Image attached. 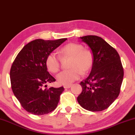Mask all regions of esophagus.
Returning a JSON list of instances; mask_svg holds the SVG:
<instances>
[{
	"label": "esophagus",
	"instance_id": "obj_1",
	"mask_svg": "<svg viewBox=\"0 0 135 135\" xmlns=\"http://www.w3.org/2000/svg\"><path fill=\"white\" fill-rule=\"evenodd\" d=\"M71 86L72 85L71 84H68V85H64L63 86V87H64V88H65V89H68V88H70L71 87Z\"/></svg>",
	"mask_w": 135,
	"mask_h": 135
}]
</instances>
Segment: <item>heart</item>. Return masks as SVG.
<instances>
[{
    "mask_svg": "<svg viewBox=\"0 0 135 135\" xmlns=\"http://www.w3.org/2000/svg\"><path fill=\"white\" fill-rule=\"evenodd\" d=\"M82 45L75 43H69L61 48L58 56L51 52L46 59V65L49 72H58L61 66V60L70 58L68 67L70 69L63 70L57 75L58 83L63 85L70 84L78 80L83 74L91 69L93 63L92 54L89 51L83 49Z\"/></svg>",
    "mask_w": 135,
    "mask_h": 135,
    "instance_id": "obj_1",
    "label": "heart"
}]
</instances>
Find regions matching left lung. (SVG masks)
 Wrapping results in <instances>:
<instances>
[{"label":"left lung","mask_w":135,"mask_h":135,"mask_svg":"<svg viewBox=\"0 0 135 135\" xmlns=\"http://www.w3.org/2000/svg\"><path fill=\"white\" fill-rule=\"evenodd\" d=\"M92 51L93 63L89 75L80 82L82 92L77 97L80 106L92 112L102 111L118 97L124 69L117 51L96 35L80 37Z\"/></svg>","instance_id":"8db88e82"}]
</instances>
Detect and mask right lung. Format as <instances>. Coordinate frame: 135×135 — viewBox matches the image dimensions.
I'll return each instance as SVG.
<instances>
[{"label":"right lung","mask_w":135,"mask_h":135,"mask_svg":"<svg viewBox=\"0 0 135 135\" xmlns=\"http://www.w3.org/2000/svg\"><path fill=\"white\" fill-rule=\"evenodd\" d=\"M67 38L55 41L36 39L24 46L14 60L10 79L14 94L28 112L41 115L56 108L64 88H49L56 81L47 72L46 57Z\"/></svg>","instance_id":"obj_1"}]
</instances>
